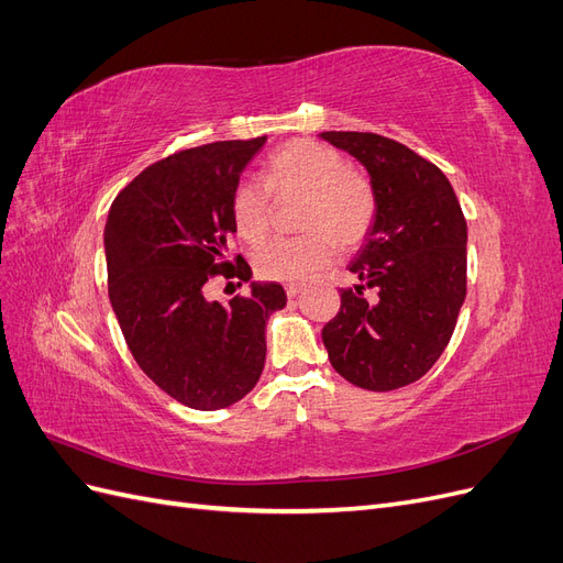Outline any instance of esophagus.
<instances>
[{"label": "esophagus", "instance_id": "obj_1", "mask_svg": "<svg viewBox=\"0 0 563 563\" xmlns=\"http://www.w3.org/2000/svg\"><path fill=\"white\" fill-rule=\"evenodd\" d=\"M302 291V284H286V296L296 298Z\"/></svg>", "mask_w": 563, "mask_h": 563}]
</instances>
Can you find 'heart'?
<instances>
[{"instance_id": "b5f03b06", "label": "heart", "mask_w": 563, "mask_h": 563, "mask_svg": "<svg viewBox=\"0 0 563 563\" xmlns=\"http://www.w3.org/2000/svg\"><path fill=\"white\" fill-rule=\"evenodd\" d=\"M263 184L242 180L232 190L230 213L236 234L258 244L272 225V201L302 197L298 228L288 240H272L253 251V265L272 282H302L327 267L338 251L360 246L380 211L373 178L350 166L343 152L317 141H291L269 155Z\"/></svg>"}]
</instances>
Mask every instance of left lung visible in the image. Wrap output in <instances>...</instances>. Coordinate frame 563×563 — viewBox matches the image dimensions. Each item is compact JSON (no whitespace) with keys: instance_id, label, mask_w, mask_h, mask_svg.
Masks as SVG:
<instances>
[{"instance_id":"1","label":"left lung","mask_w":563,"mask_h":563,"mask_svg":"<svg viewBox=\"0 0 563 563\" xmlns=\"http://www.w3.org/2000/svg\"><path fill=\"white\" fill-rule=\"evenodd\" d=\"M376 183L380 211L356 258V284L321 338L333 368L371 391L420 380L446 350L467 294V223L449 178L378 133L323 131ZM372 296H367V291Z\"/></svg>"}]
</instances>
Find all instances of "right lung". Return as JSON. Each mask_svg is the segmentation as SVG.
<instances>
[{"label": "right lung", "instance_id": "right-lung-1", "mask_svg": "<svg viewBox=\"0 0 563 563\" xmlns=\"http://www.w3.org/2000/svg\"><path fill=\"white\" fill-rule=\"evenodd\" d=\"M263 143L180 150L135 176L108 213V294L126 345L152 383L197 411L232 406L255 387L265 321L286 305L275 282L228 305L203 296L216 277L251 279L242 253H228L230 199Z\"/></svg>", "mask_w": 563, "mask_h": 563}]
</instances>
